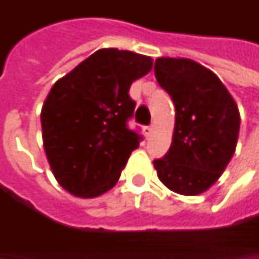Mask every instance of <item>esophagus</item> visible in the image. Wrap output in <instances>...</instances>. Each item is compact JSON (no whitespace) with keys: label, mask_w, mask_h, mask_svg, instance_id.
Returning <instances> with one entry per match:
<instances>
[{"label":"esophagus","mask_w":259,"mask_h":259,"mask_svg":"<svg viewBox=\"0 0 259 259\" xmlns=\"http://www.w3.org/2000/svg\"><path fill=\"white\" fill-rule=\"evenodd\" d=\"M153 131H154V126H153V125H150V126H144L145 138H150L151 134H153Z\"/></svg>","instance_id":"esophagus-1"}]
</instances>
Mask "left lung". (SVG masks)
<instances>
[{
	"mask_svg": "<svg viewBox=\"0 0 259 259\" xmlns=\"http://www.w3.org/2000/svg\"><path fill=\"white\" fill-rule=\"evenodd\" d=\"M154 73L176 106L173 141L168 153L154 160L157 176L176 193H203L235 153L238 106L221 79L194 60L158 57Z\"/></svg>",
	"mask_w": 259,
	"mask_h": 259,
	"instance_id": "8db88e82",
	"label": "left lung"
}]
</instances>
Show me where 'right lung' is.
Wrapping results in <instances>:
<instances>
[{
	"label": "right lung",
	"instance_id": "add662e5",
	"mask_svg": "<svg viewBox=\"0 0 259 259\" xmlns=\"http://www.w3.org/2000/svg\"><path fill=\"white\" fill-rule=\"evenodd\" d=\"M153 59L101 49L56 82L41 108L43 145L59 184L77 197H98L114 187L143 137L126 122L135 102L131 83Z\"/></svg>",
	"mask_w": 259,
	"mask_h": 259
}]
</instances>
